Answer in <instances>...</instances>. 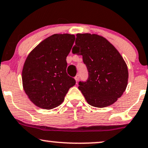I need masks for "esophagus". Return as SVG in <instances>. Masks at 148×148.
<instances>
[{"label": "esophagus", "instance_id": "obj_1", "mask_svg": "<svg viewBox=\"0 0 148 148\" xmlns=\"http://www.w3.org/2000/svg\"><path fill=\"white\" fill-rule=\"evenodd\" d=\"M79 79H80V75H79V74H77V75L75 76V80L76 81V83H77V82H79Z\"/></svg>", "mask_w": 148, "mask_h": 148}]
</instances>
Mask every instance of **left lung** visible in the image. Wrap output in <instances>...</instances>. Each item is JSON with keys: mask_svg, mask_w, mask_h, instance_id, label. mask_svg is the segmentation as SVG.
<instances>
[{"mask_svg": "<svg viewBox=\"0 0 148 148\" xmlns=\"http://www.w3.org/2000/svg\"><path fill=\"white\" fill-rule=\"evenodd\" d=\"M73 54L83 56L88 72L79 89L90 106L105 108L113 104L125 92L128 70L117 49L103 36L77 34Z\"/></svg>", "mask_w": 148, "mask_h": 148, "instance_id": "1", "label": "left lung"}]
</instances>
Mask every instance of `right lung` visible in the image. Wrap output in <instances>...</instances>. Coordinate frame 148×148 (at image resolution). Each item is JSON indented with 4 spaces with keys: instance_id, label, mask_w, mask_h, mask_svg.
Returning <instances> with one entry per match:
<instances>
[{
    "instance_id": "add662e5",
    "label": "right lung",
    "mask_w": 148,
    "mask_h": 148,
    "mask_svg": "<svg viewBox=\"0 0 148 148\" xmlns=\"http://www.w3.org/2000/svg\"><path fill=\"white\" fill-rule=\"evenodd\" d=\"M75 40L68 34L50 36L33 49L22 72L23 89L30 101L42 109L56 108L76 84L67 75L66 58Z\"/></svg>"
}]
</instances>
